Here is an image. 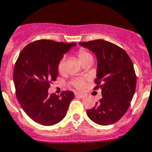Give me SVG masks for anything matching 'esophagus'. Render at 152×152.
Returning <instances> with one entry per match:
<instances>
[{"mask_svg": "<svg viewBox=\"0 0 152 152\" xmlns=\"http://www.w3.org/2000/svg\"><path fill=\"white\" fill-rule=\"evenodd\" d=\"M75 95H76V97H79V98L84 97V94H80V93H76V94H75Z\"/></svg>", "mask_w": 152, "mask_h": 152, "instance_id": "34e87169", "label": "esophagus"}]
</instances>
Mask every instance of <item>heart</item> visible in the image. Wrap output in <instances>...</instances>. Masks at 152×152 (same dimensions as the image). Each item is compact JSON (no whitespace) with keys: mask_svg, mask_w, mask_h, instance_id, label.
<instances>
[{"mask_svg":"<svg viewBox=\"0 0 152 152\" xmlns=\"http://www.w3.org/2000/svg\"><path fill=\"white\" fill-rule=\"evenodd\" d=\"M76 56L78 57L80 62L83 64L84 62L86 61L90 60V59H93V56L90 54V52L86 51L84 48H80L77 52H76ZM64 67H65V59L62 58L59 60L58 63V70L59 72H62L64 71ZM71 84L76 89L78 90H81L83 89L85 85V79L84 78H78L75 79L71 82Z\"/></svg>","mask_w":152,"mask_h":152,"instance_id":"b5f03b06","label":"heart"}]
</instances>
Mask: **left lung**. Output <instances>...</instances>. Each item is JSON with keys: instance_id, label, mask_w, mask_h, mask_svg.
Segmentation results:
<instances>
[{"instance_id": "obj_1", "label": "left lung", "mask_w": 152, "mask_h": 152, "mask_svg": "<svg viewBox=\"0 0 152 152\" xmlns=\"http://www.w3.org/2000/svg\"><path fill=\"white\" fill-rule=\"evenodd\" d=\"M79 45L94 52L97 58L94 90L101 89L103 97L86 110L94 123L110 125L118 121L127 112L136 88V74L127 52L107 41L83 42Z\"/></svg>"}]
</instances>
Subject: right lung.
<instances>
[{
	"label": "right lung",
	"mask_w": 152,
	"mask_h": 152,
	"mask_svg": "<svg viewBox=\"0 0 152 152\" xmlns=\"http://www.w3.org/2000/svg\"><path fill=\"white\" fill-rule=\"evenodd\" d=\"M76 43L38 40L27 45L20 52L14 69L18 100L31 119L45 126L54 125L66 115L72 91L49 94L50 83L58 76V63Z\"/></svg>",
	"instance_id": "add662e5"
}]
</instances>
